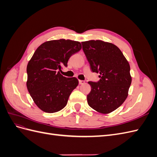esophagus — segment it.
<instances>
[{"instance_id": "34e87169", "label": "esophagus", "mask_w": 157, "mask_h": 157, "mask_svg": "<svg viewBox=\"0 0 157 157\" xmlns=\"http://www.w3.org/2000/svg\"><path fill=\"white\" fill-rule=\"evenodd\" d=\"M78 82H79V84H83L85 82L84 80H79Z\"/></svg>"}]
</instances>
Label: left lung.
Returning a JSON list of instances; mask_svg holds the SVG:
<instances>
[{
    "mask_svg": "<svg viewBox=\"0 0 157 157\" xmlns=\"http://www.w3.org/2000/svg\"><path fill=\"white\" fill-rule=\"evenodd\" d=\"M82 44L90 69L100 74L98 82H88L92 87L87 96L88 105L100 113H110L128 97L132 82L129 63L121 50L110 42L92 40Z\"/></svg>",
    "mask_w": 157,
    "mask_h": 157,
    "instance_id": "left-lung-1",
    "label": "left lung"
}]
</instances>
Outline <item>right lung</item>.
Wrapping results in <instances>:
<instances>
[{
	"mask_svg": "<svg viewBox=\"0 0 157 157\" xmlns=\"http://www.w3.org/2000/svg\"><path fill=\"white\" fill-rule=\"evenodd\" d=\"M82 48L80 42L59 39L42 43L27 66V88L42 111L52 113L63 109L78 84L77 78L65 77L60 71L73 54Z\"/></svg>",
	"mask_w": 157,
	"mask_h": 157,
	"instance_id": "add662e5",
	"label": "right lung"
}]
</instances>
